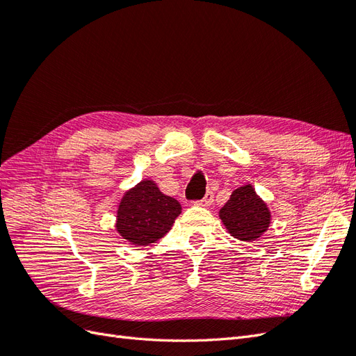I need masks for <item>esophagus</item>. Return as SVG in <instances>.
Listing matches in <instances>:
<instances>
[{
    "mask_svg": "<svg viewBox=\"0 0 356 356\" xmlns=\"http://www.w3.org/2000/svg\"><path fill=\"white\" fill-rule=\"evenodd\" d=\"M212 202H213V193L208 191L207 195H204V197L202 199V204H203V207H209Z\"/></svg>",
    "mask_w": 356,
    "mask_h": 356,
    "instance_id": "obj_1",
    "label": "esophagus"
}]
</instances>
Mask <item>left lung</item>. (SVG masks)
Instances as JSON below:
<instances>
[{
	"label": "left lung",
	"instance_id": "obj_1",
	"mask_svg": "<svg viewBox=\"0 0 356 356\" xmlns=\"http://www.w3.org/2000/svg\"><path fill=\"white\" fill-rule=\"evenodd\" d=\"M220 218L233 238L252 242L270 225V211L252 186L236 188L220 211Z\"/></svg>",
	"mask_w": 356,
	"mask_h": 356
}]
</instances>
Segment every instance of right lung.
Segmentation results:
<instances>
[{
	"label": "right lung",
	"mask_w": 356,
	"mask_h": 356,
	"mask_svg": "<svg viewBox=\"0 0 356 356\" xmlns=\"http://www.w3.org/2000/svg\"><path fill=\"white\" fill-rule=\"evenodd\" d=\"M181 204L163 195L154 181L144 179L124 193L117 211V232L134 245H149L170 230Z\"/></svg>",
	"instance_id": "right-lung-1"
}]
</instances>
